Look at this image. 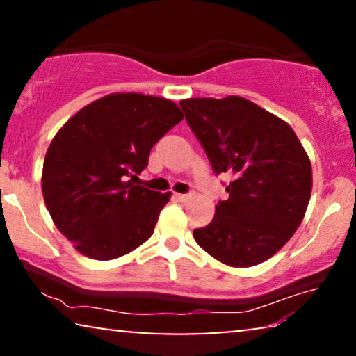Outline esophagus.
<instances>
[{
	"instance_id": "1",
	"label": "esophagus",
	"mask_w": 356,
	"mask_h": 356,
	"mask_svg": "<svg viewBox=\"0 0 356 356\" xmlns=\"http://www.w3.org/2000/svg\"><path fill=\"white\" fill-rule=\"evenodd\" d=\"M194 196L193 193H189V194H179V193H175V197L178 199V201H189V199H191Z\"/></svg>"
}]
</instances>
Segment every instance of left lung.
Masks as SVG:
<instances>
[{
    "label": "left lung",
    "mask_w": 356,
    "mask_h": 356,
    "mask_svg": "<svg viewBox=\"0 0 356 356\" xmlns=\"http://www.w3.org/2000/svg\"><path fill=\"white\" fill-rule=\"evenodd\" d=\"M179 105L213 172L233 177L228 199L209 225L193 232L194 240L227 266L261 264L303 220L313 188L308 154L284 120L243 97Z\"/></svg>",
    "instance_id": "8db88e82"
}]
</instances>
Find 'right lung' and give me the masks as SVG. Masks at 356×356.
Listing matches in <instances>:
<instances>
[{
    "label": "right lung",
    "mask_w": 356,
    "mask_h": 356,
    "mask_svg": "<svg viewBox=\"0 0 356 356\" xmlns=\"http://www.w3.org/2000/svg\"><path fill=\"white\" fill-rule=\"evenodd\" d=\"M183 118L172 100L129 92L92 102L58 131L43 162V199L81 254L116 259L152 236L172 193L136 181L150 149Z\"/></svg>",
    "instance_id": "1"
}]
</instances>
